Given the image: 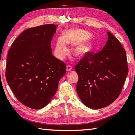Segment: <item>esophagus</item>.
<instances>
[{"label":"esophagus","instance_id":"obj_1","mask_svg":"<svg viewBox=\"0 0 135 135\" xmlns=\"http://www.w3.org/2000/svg\"><path fill=\"white\" fill-rule=\"evenodd\" d=\"M71 69H72V67H71V65H68L67 66V71H71Z\"/></svg>","mask_w":135,"mask_h":135}]
</instances>
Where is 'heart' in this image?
<instances>
[{
	"label": "heart",
	"instance_id": "1",
	"mask_svg": "<svg viewBox=\"0 0 135 135\" xmlns=\"http://www.w3.org/2000/svg\"><path fill=\"white\" fill-rule=\"evenodd\" d=\"M91 34L80 29H71L62 37L57 38L55 47V54L60 59H63L68 52L67 44H75L73 52L76 57H85L89 54L94 48V43L88 39Z\"/></svg>",
	"mask_w": 135,
	"mask_h": 135
}]
</instances>
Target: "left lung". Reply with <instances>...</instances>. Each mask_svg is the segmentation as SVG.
I'll use <instances>...</instances> for the list:
<instances>
[{"label": "left lung", "mask_w": 135, "mask_h": 135, "mask_svg": "<svg viewBox=\"0 0 135 135\" xmlns=\"http://www.w3.org/2000/svg\"><path fill=\"white\" fill-rule=\"evenodd\" d=\"M104 48L91 52L78 62L76 92L87 107L98 109L114 102L122 90L128 67L126 51L119 41L108 31Z\"/></svg>", "instance_id": "left-lung-1"}]
</instances>
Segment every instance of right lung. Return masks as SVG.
Here are the masks:
<instances>
[{
    "mask_svg": "<svg viewBox=\"0 0 135 135\" xmlns=\"http://www.w3.org/2000/svg\"><path fill=\"white\" fill-rule=\"evenodd\" d=\"M57 25L29 28L13 41L7 54L6 81L22 104L39 109L56 92L66 65L52 54L51 41Z\"/></svg>",
    "mask_w": 135,
    "mask_h": 135,
    "instance_id": "right-lung-1",
    "label": "right lung"
}]
</instances>
